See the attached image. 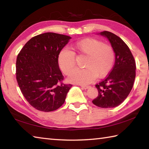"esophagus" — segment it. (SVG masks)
<instances>
[{"mask_svg": "<svg viewBox=\"0 0 149 149\" xmlns=\"http://www.w3.org/2000/svg\"><path fill=\"white\" fill-rule=\"evenodd\" d=\"M81 87L82 88H84V89H87L90 87L89 85H81Z\"/></svg>", "mask_w": 149, "mask_h": 149, "instance_id": "34e87169", "label": "esophagus"}]
</instances>
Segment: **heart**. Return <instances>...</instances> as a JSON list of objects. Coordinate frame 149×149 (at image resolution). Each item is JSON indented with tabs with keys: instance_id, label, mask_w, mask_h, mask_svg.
Instances as JSON below:
<instances>
[{
	"instance_id": "b5f03b06",
	"label": "heart",
	"mask_w": 149,
	"mask_h": 149,
	"mask_svg": "<svg viewBox=\"0 0 149 149\" xmlns=\"http://www.w3.org/2000/svg\"><path fill=\"white\" fill-rule=\"evenodd\" d=\"M72 49L78 54L87 56L84 69L75 68V54L72 50L64 48L58 55V64L64 74L69 75V81L74 84L86 85L93 81L97 77H103L112 70L115 60L114 49L110 45L93 38H86L75 42Z\"/></svg>"
}]
</instances>
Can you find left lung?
Here are the masks:
<instances>
[{"label": "left lung", "mask_w": 149, "mask_h": 149, "mask_svg": "<svg viewBox=\"0 0 149 149\" xmlns=\"http://www.w3.org/2000/svg\"><path fill=\"white\" fill-rule=\"evenodd\" d=\"M98 35L106 37L110 42L115 52V64L108 76L95 85L99 95L92 102L100 108H114L122 104L132 89L135 62L129 47L119 37L107 31Z\"/></svg>", "instance_id": "obj_1"}]
</instances>
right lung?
I'll use <instances>...</instances> for the list:
<instances>
[{
  "label": "right lung",
  "instance_id": "obj_1",
  "mask_svg": "<svg viewBox=\"0 0 149 149\" xmlns=\"http://www.w3.org/2000/svg\"><path fill=\"white\" fill-rule=\"evenodd\" d=\"M70 39L55 33L40 34L27 41L17 55V84L27 102L37 110H57L72 87L62 83L64 76L58 64V55Z\"/></svg>",
  "mask_w": 149,
  "mask_h": 149
}]
</instances>
